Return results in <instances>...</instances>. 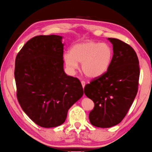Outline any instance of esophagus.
Listing matches in <instances>:
<instances>
[{
	"label": "esophagus",
	"mask_w": 152,
	"mask_h": 152,
	"mask_svg": "<svg viewBox=\"0 0 152 152\" xmlns=\"http://www.w3.org/2000/svg\"><path fill=\"white\" fill-rule=\"evenodd\" d=\"M81 83L82 87H83V88L84 89V88H85V86H86V82L84 81H81Z\"/></svg>",
	"instance_id": "34e87169"
}]
</instances>
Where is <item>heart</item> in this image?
<instances>
[{
  "label": "heart",
  "instance_id": "1",
  "mask_svg": "<svg viewBox=\"0 0 152 152\" xmlns=\"http://www.w3.org/2000/svg\"><path fill=\"white\" fill-rule=\"evenodd\" d=\"M114 57L113 50L108 44L87 40L74 44L70 53L64 54L67 69L73 72L81 63V71L89 79L100 77L110 68Z\"/></svg>",
  "mask_w": 152,
  "mask_h": 152
}]
</instances>
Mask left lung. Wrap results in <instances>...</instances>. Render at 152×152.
Returning a JSON list of instances; mask_svg holds the SVG:
<instances>
[{"instance_id":"obj_1","label":"left lung","mask_w":152,"mask_h":152,"mask_svg":"<svg viewBox=\"0 0 152 152\" xmlns=\"http://www.w3.org/2000/svg\"><path fill=\"white\" fill-rule=\"evenodd\" d=\"M113 45L114 57L106 73L84 88L94 102L89 114L91 124L109 128L120 123L128 113L138 90L139 60L132 47L116 38H108Z\"/></svg>"}]
</instances>
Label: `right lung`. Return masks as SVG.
<instances>
[{"label":"right lung","instance_id":"obj_1","mask_svg":"<svg viewBox=\"0 0 152 152\" xmlns=\"http://www.w3.org/2000/svg\"><path fill=\"white\" fill-rule=\"evenodd\" d=\"M62 39L56 35L34 37L15 59L19 103L31 121L44 128L64 123L69 109L83 95L80 81L64 71Z\"/></svg>","mask_w":152,"mask_h":152}]
</instances>
